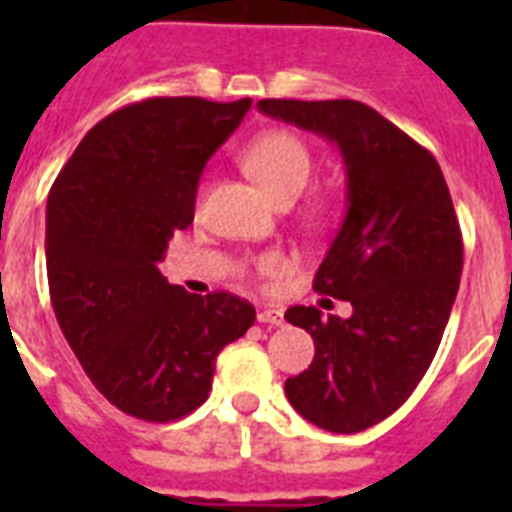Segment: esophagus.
<instances>
[{
    "label": "esophagus",
    "instance_id": "obj_1",
    "mask_svg": "<svg viewBox=\"0 0 512 512\" xmlns=\"http://www.w3.org/2000/svg\"><path fill=\"white\" fill-rule=\"evenodd\" d=\"M257 321H260V324H271V327H281V324H284V313H281L279 308L265 305V308H260V313H257Z\"/></svg>",
    "mask_w": 512,
    "mask_h": 512
}]
</instances>
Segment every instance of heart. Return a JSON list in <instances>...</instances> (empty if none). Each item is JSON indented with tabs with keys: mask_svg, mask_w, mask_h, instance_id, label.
<instances>
[{
	"mask_svg": "<svg viewBox=\"0 0 512 512\" xmlns=\"http://www.w3.org/2000/svg\"><path fill=\"white\" fill-rule=\"evenodd\" d=\"M241 164L281 204L297 199L313 172L311 148L287 130H271L257 135L241 151ZM201 199H204V185L199 188V201ZM281 268H284V260L276 252H265L252 260V271L263 279L279 276Z\"/></svg>",
	"mask_w": 512,
	"mask_h": 512,
	"instance_id": "heart-1",
	"label": "heart"
}]
</instances>
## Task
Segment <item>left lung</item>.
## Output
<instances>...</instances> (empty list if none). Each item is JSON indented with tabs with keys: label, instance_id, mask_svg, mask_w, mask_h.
I'll list each match as a JSON object with an SVG mask.
<instances>
[{
	"label": "left lung",
	"instance_id": "1",
	"mask_svg": "<svg viewBox=\"0 0 512 512\" xmlns=\"http://www.w3.org/2000/svg\"><path fill=\"white\" fill-rule=\"evenodd\" d=\"M263 114L337 143L348 209L316 271L319 295L348 300L350 319L295 305L313 364L284 385L305 420L358 433L412 396L436 356L462 273V231L444 172L393 122L358 100H260Z\"/></svg>",
	"mask_w": 512,
	"mask_h": 512
}]
</instances>
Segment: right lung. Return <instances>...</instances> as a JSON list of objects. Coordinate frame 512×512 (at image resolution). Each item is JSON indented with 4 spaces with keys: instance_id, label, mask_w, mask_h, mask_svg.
<instances>
[{
    "instance_id": "obj_1",
    "label": "right lung",
    "mask_w": 512,
    "mask_h": 512,
    "mask_svg": "<svg viewBox=\"0 0 512 512\" xmlns=\"http://www.w3.org/2000/svg\"><path fill=\"white\" fill-rule=\"evenodd\" d=\"M249 106L130 103L84 135L47 196L52 311L92 385L138 420L172 422L199 409L217 353L255 324L247 300L188 295L156 268L193 223L204 164Z\"/></svg>"
}]
</instances>
